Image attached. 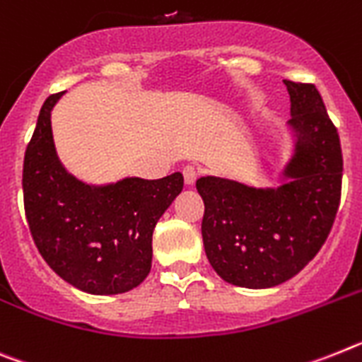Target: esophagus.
Segmentation results:
<instances>
[{
  "label": "esophagus",
  "instance_id": "obj_1",
  "mask_svg": "<svg viewBox=\"0 0 362 362\" xmlns=\"http://www.w3.org/2000/svg\"><path fill=\"white\" fill-rule=\"evenodd\" d=\"M182 175H184V182L187 185H193L194 182H197V178H199V171H197L193 165H185V168L182 169Z\"/></svg>",
  "mask_w": 362,
  "mask_h": 362
}]
</instances>
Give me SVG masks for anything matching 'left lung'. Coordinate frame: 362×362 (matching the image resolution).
Here are the masks:
<instances>
[{
	"label": "left lung",
	"mask_w": 362,
	"mask_h": 362,
	"mask_svg": "<svg viewBox=\"0 0 362 362\" xmlns=\"http://www.w3.org/2000/svg\"><path fill=\"white\" fill-rule=\"evenodd\" d=\"M284 86L297 133L284 173L291 180L276 189L216 177L197 182L207 260L226 282L242 288H272L297 275L326 242L341 202L337 127L313 83L284 80Z\"/></svg>",
	"instance_id": "8db88e82"
}]
</instances>
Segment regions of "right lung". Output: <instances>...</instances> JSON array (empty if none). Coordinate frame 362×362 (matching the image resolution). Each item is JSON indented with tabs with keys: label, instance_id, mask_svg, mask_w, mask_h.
<instances>
[{
	"label": "right lung",
	"instance_id": "add662e5",
	"mask_svg": "<svg viewBox=\"0 0 362 362\" xmlns=\"http://www.w3.org/2000/svg\"><path fill=\"white\" fill-rule=\"evenodd\" d=\"M50 94L37 116L23 160V206L30 235L52 272L93 295H116L151 272L153 229L180 194L184 177L125 178L90 187L67 175L52 144Z\"/></svg>",
	"mask_w": 362,
	"mask_h": 362
}]
</instances>
